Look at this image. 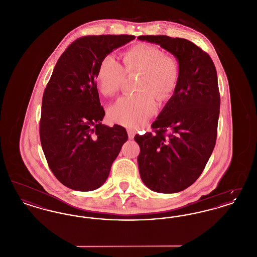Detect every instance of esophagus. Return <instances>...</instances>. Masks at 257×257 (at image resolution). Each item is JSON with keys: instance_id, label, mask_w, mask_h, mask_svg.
I'll use <instances>...</instances> for the list:
<instances>
[{"instance_id": "esophagus-1", "label": "esophagus", "mask_w": 257, "mask_h": 257, "mask_svg": "<svg viewBox=\"0 0 257 257\" xmlns=\"http://www.w3.org/2000/svg\"><path fill=\"white\" fill-rule=\"evenodd\" d=\"M127 133H128V137H129L130 140H133V139H134L136 133H135V131L133 129H130V128H129V129L127 130Z\"/></svg>"}]
</instances>
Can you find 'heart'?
Returning a JSON list of instances; mask_svg holds the SVG:
<instances>
[{
  "label": "heart",
  "mask_w": 257,
  "mask_h": 257,
  "mask_svg": "<svg viewBox=\"0 0 257 257\" xmlns=\"http://www.w3.org/2000/svg\"><path fill=\"white\" fill-rule=\"evenodd\" d=\"M124 68L112 55L105 56L98 65L95 82L105 96L115 94L125 73L141 74L138 95L119 98L109 109L113 122L126 127H138L147 122L157 110V100L170 97L177 86L179 67L176 60L162 50L147 44H138L124 54Z\"/></svg>",
  "instance_id": "obj_1"
}]
</instances>
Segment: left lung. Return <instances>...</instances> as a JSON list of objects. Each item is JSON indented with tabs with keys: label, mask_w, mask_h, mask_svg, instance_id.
Instances as JSON below:
<instances>
[{
	"label": "left lung",
	"mask_w": 257,
	"mask_h": 257,
	"mask_svg": "<svg viewBox=\"0 0 257 257\" xmlns=\"http://www.w3.org/2000/svg\"><path fill=\"white\" fill-rule=\"evenodd\" d=\"M138 39L158 44L179 64L173 95L151 125L155 134L135 136L143 182L157 193H178L199 177L216 145L220 106L216 67L207 53L187 39Z\"/></svg>",
	"instance_id": "left-lung-1"
}]
</instances>
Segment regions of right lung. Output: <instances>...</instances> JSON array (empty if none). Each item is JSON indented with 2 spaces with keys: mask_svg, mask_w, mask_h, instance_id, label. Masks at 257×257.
<instances>
[{
  "mask_svg": "<svg viewBox=\"0 0 257 257\" xmlns=\"http://www.w3.org/2000/svg\"><path fill=\"white\" fill-rule=\"evenodd\" d=\"M135 36H87L75 40L57 62L44 90L39 134L50 170L75 191L96 190L107 180L126 129L102 124L95 76L101 60Z\"/></svg>",
  "mask_w": 257,
  "mask_h": 257,
  "instance_id": "right-lung-1",
  "label": "right lung"
}]
</instances>
